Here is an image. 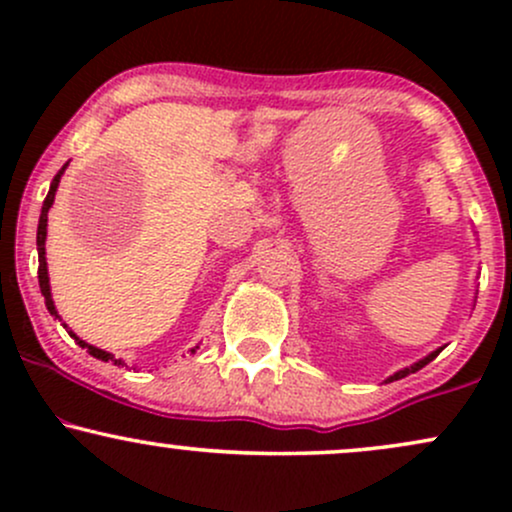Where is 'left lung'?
I'll return each mask as SVG.
<instances>
[{"label": "left lung", "instance_id": "1", "mask_svg": "<svg viewBox=\"0 0 512 512\" xmlns=\"http://www.w3.org/2000/svg\"><path fill=\"white\" fill-rule=\"evenodd\" d=\"M440 351H443V346H440V349L433 351V354H428L426 358H421V361H419V363H414V366H409V368H404V370H397L395 375H390V378H387V383H392V380H402V378H407L409 373H416V370H421L424 366H428V363H431L433 358H436V356L440 354Z\"/></svg>", "mask_w": 512, "mask_h": 512}]
</instances>
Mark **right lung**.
I'll return each mask as SVG.
<instances>
[{
	"mask_svg": "<svg viewBox=\"0 0 512 512\" xmlns=\"http://www.w3.org/2000/svg\"><path fill=\"white\" fill-rule=\"evenodd\" d=\"M64 168H67V166H64ZM64 168L60 170V173L55 175V180L50 182V192H48V197H45V202H43V209H40V221H38V240H35V243H38V281H40V293H43V296H45V305H48L50 315H55V317H60V315H57V308H55V303H52V293H50L48 262H45V238H48V211H50V207H52V202H55V192H57V185H60V178H62ZM69 334H72V337L76 339V344H79L81 349H86L88 354H91V356L101 358V361H113L115 366H125V361H122V358H115L113 354H108V351H103V349H96V346L86 344L84 339H79V337H76L74 332H69ZM192 351H195V349H192Z\"/></svg>",
	"mask_w": 512,
	"mask_h": 512,
	"instance_id": "1",
	"label": "right lung"
}]
</instances>
